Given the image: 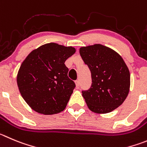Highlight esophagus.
Listing matches in <instances>:
<instances>
[{"label": "esophagus", "instance_id": "esophagus-1", "mask_svg": "<svg viewBox=\"0 0 147 147\" xmlns=\"http://www.w3.org/2000/svg\"><path fill=\"white\" fill-rule=\"evenodd\" d=\"M75 84H76L77 88L80 87V81H79V80H77L76 81H75Z\"/></svg>", "mask_w": 147, "mask_h": 147}]
</instances>
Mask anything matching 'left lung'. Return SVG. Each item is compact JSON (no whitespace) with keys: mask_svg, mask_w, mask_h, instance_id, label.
Here are the masks:
<instances>
[{"mask_svg":"<svg viewBox=\"0 0 147 147\" xmlns=\"http://www.w3.org/2000/svg\"><path fill=\"white\" fill-rule=\"evenodd\" d=\"M80 54L91 73L89 89L82 90L88 107L96 113H108L122 105L130 88V72L120 55L95 44L82 47Z\"/></svg>","mask_w":147,"mask_h":147,"instance_id":"obj_1","label":"left lung"}]
</instances>
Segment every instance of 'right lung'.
<instances>
[{
  "mask_svg": "<svg viewBox=\"0 0 147 147\" xmlns=\"http://www.w3.org/2000/svg\"><path fill=\"white\" fill-rule=\"evenodd\" d=\"M75 49L54 42L32 51L18 72L17 85L22 96L33 110L53 115L65 109L75 88L67 73L66 60Z\"/></svg>",
  "mask_w": 147,
  "mask_h": 147,
  "instance_id": "right-lung-1",
  "label": "right lung"
}]
</instances>
